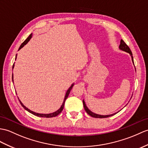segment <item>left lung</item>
<instances>
[{
	"mask_svg": "<svg viewBox=\"0 0 148 148\" xmlns=\"http://www.w3.org/2000/svg\"><path fill=\"white\" fill-rule=\"evenodd\" d=\"M119 49H121V50H123V51H126V52L129 53L130 55V56H131V57H132V60L133 63H134V60H133V57H132V51H131V50H130V49H129V47L127 45V44H126L124 42H123V40H121V44H120V45H119ZM82 102H83L84 108V109H85L86 112V113H88V115H90V116H92V117H95V118H100V119H101V118H106V117H109V116H112V115H115V114H116V113H113V114L107 115H98V114H97V113H93V112H92L91 110H89V109L88 108L87 106L86 105L85 102H84V100H82Z\"/></svg>",
	"mask_w": 148,
	"mask_h": 148,
	"instance_id": "8db88e82",
	"label": "left lung"
}]
</instances>
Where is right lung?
I'll list each match as a JSON object with an SVG mask.
<instances>
[{
    "label": "right lung",
    "instance_id": "right-lung-1",
    "mask_svg": "<svg viewBox=\"0 0 148 148\" xmlns=\"http://www.w3.org/2000/svg\"><path fill=\"white\" fill-rule=\"evenodd\" d=\"M32 33L31 34V35L27 38L26 39V40L25 41V42H24L21 45V46H20V47H19V50H20L21 49V48H23L24 46L25 45L29 42V40L32 38ZM15 59H16V58ZM14 64H13V66H12V69L14 68ZM12 82H13V74H12ZM73 86H74V83L71 85V86L68 89V90L67 91V92H66V96H65V98H64V101H63V103H62V106H60V108L57 111H56V112H53V113H49V114H42V113H35V112H33V111H32V110H29L28 108H26V106L24 105L22 103H21V101L20 100H19V102H20V103H21V105H22V106L23 107L25 108L26 110H27V112H29V113H32V114H33L34 115H36V116H40V117H46V118H50V117H53V116H57L58 114H60V112L63 110V108H64V104H65V101H66V99L67 98V97H68V96H69V93H70V91H71V90H72V88H73Z\"/></svg>",
    "mask_w": 148,
    "mask_h": 148
}]
</instances>
